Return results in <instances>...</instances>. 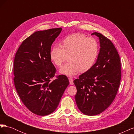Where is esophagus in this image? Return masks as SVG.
I'll list each match as a JSON object with an SVG mask.
<instances>
[{"label":"esophagus","instance_id":"esophagus-1","mask_svg":"<svg viewBox=\"0 0 134 134\" xmlns=\"http://www.w3.org/2000/svg\"><path fill=\"white\" fill-rule=\"evenodd\" d=\"M69 80L70 84L72 85V84H74V83H73V79H72L71 77H70V78H69Z\"/></svg>","mask_w":134,"mask_h":134}]
</instances>
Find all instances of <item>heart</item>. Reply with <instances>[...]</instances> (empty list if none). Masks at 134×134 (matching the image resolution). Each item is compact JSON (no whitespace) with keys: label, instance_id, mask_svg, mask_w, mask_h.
<instances>
[{"label":"heart","instance_id":"heart-1","mask_svg":"<svg viewBox=\"0 0 134 134\" xmlns=\"http://www.w3.org/2000/svg\"><path fill=\"white\" fill-rule=\"evenodd\" d=\"M99 52L98 42L93 37L72 34L67 36L59 43L52 46L50 59L56 66H60L68 56L69 62L60 68L62 74L74 76L80 71L86 72L94 65Z\"/></svg>","mask_w":134,"mask_h":134}]
</instances>
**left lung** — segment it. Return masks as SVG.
Here are the masks:
<instances>
[{
	"label": "left lung",
	"instance_id": "1",
	"mask_svg": "<svg viewBox=\"0 0 134 134\" xmlns=\"http://www.w3.org/2000/svg\"><path fill=\"white\" fill-rule=\"evenodd\" d=\"M100 50L97 62L90 70L74 80L75 102L84 115L94 116L107 109L115 98L120 84V56L111 40L98 32Z\"/></svg>",
	"mask_w": 134,
	"mask_h": 134
}]
</instances>
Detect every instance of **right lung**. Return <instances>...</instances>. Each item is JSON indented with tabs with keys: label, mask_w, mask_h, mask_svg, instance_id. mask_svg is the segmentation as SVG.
<instances>
[{
	"label": "right lung",
	"mask_w": 134,
	"mask_h": 134,
	"mask_svg": "<svg viewBox=\"0 0 134 134\" xmlns=\"http://www.w3.org/2000/svg\"><path fill=\"white\" fill-rule=\"evenodd\" d=\"M62 28L35 32L22 42L15 55L13 80L23 103L32 113L46 116L58 107L69 84L68 77L59 75L50 59L52 43Z\"/></svg>",
	"instance_id": "obj_1"
}]
</instances>
